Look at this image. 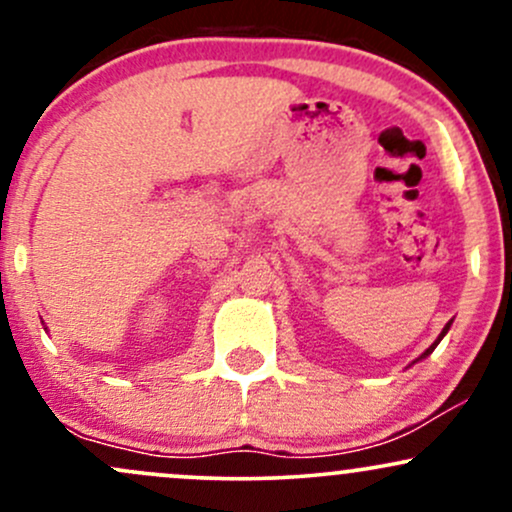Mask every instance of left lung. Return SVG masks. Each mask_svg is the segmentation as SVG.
<instances>
[{
	"label": "left lung",
	"mask_w": 512,
	"mask_h": 512,
	"mask_svg": "<svg viewBox=\"0 0 512 512\" xmlns=\"http://www.w3.org/2000/svg\"><path fill=\"white\" fill-rule=\"evenodd\" d=\"M448 330H450V322H448V325H445V330H443V332H440L438 342H440V339H443V337H445V332H448ZM438 342H436V344H433V346H428V349H426V354H424V356H428V354H431V351H433V349H436V346H438Z\"/></svg>",
	"instance_id": "1"
}]
</instances>
